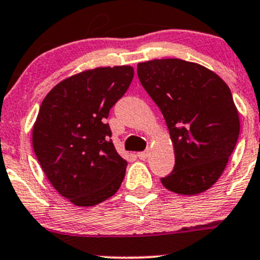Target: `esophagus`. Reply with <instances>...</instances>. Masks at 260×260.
Here are the masks:
<instances>
[{
	"label": "esophagus",
	"instance_id": "esophagus-1",
	"mask_svg": "<svg viewBox=\"0 0 260 260\" xmlns=\"http://www.w3.org/2000/svg\"><path fill=\"white\" fill-rule=\"evenodd\" d=\"M137 156H138L141 160H145V159L149 156V152H148V150H145V152H139L138 154H137Z\"/></svg>",
	"mask_w": 260,
	"mask_h": 260
}]
</instances>
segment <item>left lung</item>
Masks as SVG:
<instances>
[{
    "label": "left lung",
    "mask_w": 260,
    "mask_h": 260,
    "mask_svg": "<svg viewBox=\"0 0 260 260\" xmlns=\"http://www.w3.org/2000/svg\"><path fill=\"white\" fill-rule=\"evenodd\" d=\"M139 81L160 108L175 150L168 190L196 195L210 189L226 168L239 136L232 93L218 75L181 59H155L137 67Z\"/></svg>",
    "instance_id": "obj_1"
}]
</instances>
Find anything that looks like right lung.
Instances as JSON below:
<instances>
[{"mask_svg":"<svg viewBox=\"0 0 260 260\" xmlns=\"http://www.w3.org/2000/svg\"><path fill=\"white\" fill-rule=\"evenodd\" d=\"M132 67L98 68L59 82L43 100L33 149L48 180L76 206H93L121 186L127 161L106 118L132 82Z\"/></svg>","mask_w":260,"mask_h":260,"instance_id":"obj_1","label":"right lung"}]
</instances>
